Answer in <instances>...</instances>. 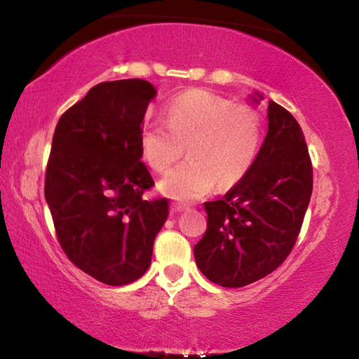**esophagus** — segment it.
Returning <instances> with one entry per match:
<instances>
[{
    "label": "esophagus",
    "instance_id": "esophagus-1",
    "mask_svg": "<svg viewBox=\"0 0 359 359\" xmlns=\"http://www.w3.org/2000/svg\"><path fill=\"white\" fill-rule=\"evenodd\" d=\"M171 208H172L175 212H184V210H188V209H190V208H188V205L182 204V203H172V204H171Z\"/></svg>",
    "mask_w": 359,
    "mask_h": 359
}]
</instances>
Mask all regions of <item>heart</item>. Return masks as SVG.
Instances as JSON below:
<instances>
[{"mask_svg":"<svg viewBox=\"0 0 359 359\" xmlns=\"http://www.w3.org/2000/svg\"><path fill=\"white\" fill-rule=\"evenodd\" d=\"M263 123L257 111L205 90H188L169 102L166 121L151 118L141 131V150L151 169L168 172L160 190L179 201H194L212 188L233 187L257 160Z\"/></svg>","mask_w":359,"mask_h":359,"instance_id":"b5f03b06","label":"heart"}]
</instances>
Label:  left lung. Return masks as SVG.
<instances>
[{
    "mask_svg": "<svg viewBox=\"0 0 359 359\" xmlns=\"http://www.w3.org/2000/svg\"><path fill=\"white\" fill-rule=\"evenodd\" d=\"M253 102L263 100L255 93ZM312 194V163L299 123L269 101L257 160L222 199L204 204L208 229L194 245L199 271L224 288L271 274L288 257Z\"/></svg>",
    "mask_w": 359,
    "mask_h": 359,
    "instance_id": "1",
    "label": "left lung"
}]
</instances>
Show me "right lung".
Returning a JSON list of instances; mask_svg holds the SVG:
<instances>
[{"instance_id":"obj_1","label":"right lung","mask_w":359,"mask_h":359,"mask_svg":"<svg viewBox=\"0 0 359 359\" xmlns=\"http://www.w3.org/2000/svg\"><path fill=\"white\" fill-rule=\"evenodd\" d=\"M154 85L102 82L60 117L46 171V201L72 264L112 287L145 274L168 199L145 201L155 184L141 161V131Z\"/></svg>"}]
</instances>
